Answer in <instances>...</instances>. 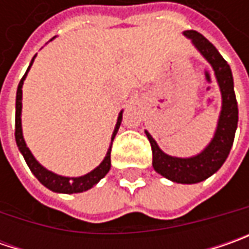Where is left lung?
<instances>
[{
  "instance_id": "left-lung-1",
  "label": "left lung",
  "mask_w": 249,
  "mask_h": 249,
  "mask_svg": "<svg viewBox=\"0 0 249 249\" xmlns=\"http://www.w3.org/2000/svg\"><path fill=\"white\" fill-rule=\"evenodd\" d=\"M184 36L191 40L201 55L211 63L222 94V110L217 120L215 136L206 148L196 157H170L159 148L157 141L145 130L152 148V166L155 172L175 183L194 184L204 181L216 173L230 154L238 123V107L235 100L234 82L229 63L223 59L215 45L196 30H187Z\"/></svg>"
}]
</instances>
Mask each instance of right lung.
Here are the masks:
<instances>
[{
	"label": "right lung",
	"instance_id": "add662e5",
	"mask_svg": "<svg viewBox=\"0 0 249 249\" xmlns=\"http://www.w3.org/2000/svg\"><path fill=\"white\" fill-rule=\"evenodd\" d=\"M33 56L32 62L29 65L27 71L24 73V76L22 77V80L18 86V91H16V118H15V140H16V144H18V148L22 152L24 160L27 163V166L30 167L32 173L34 176L38 178V181L45 186L47 188H50L51 191H55V193H63V194H74V193H83V191H87L90 190L91 187H94L98 181H100L102 177H105V175L109 172L110 169V149H112V142H113V139L118 133V130L120 127V123H122V113L123 110H120L119 116H118V122H116V126H115V130L112 133V139H110V145L108 152H107V157L104 158V160L101 162L98 166L95 167L94 170H91L90 173L84 175V176L80 177H65L59 176L56 173H53L50 172L48 169H45L44 166H41L37 159L34 158L33 154L30 152V149L27 148L26 142H24L23 139V133H22V87H23V82L27 76V72L30 71L32 65L34 62Z\"/></svg>",
	"mask_w": 249,
	"mask_h": 249
}]
</instances>
